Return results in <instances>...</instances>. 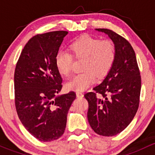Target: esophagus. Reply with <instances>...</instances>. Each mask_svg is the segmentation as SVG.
<instances>
[{
	"instance_id": "esophagus-1",
	"label": "esophagus",
	"mask_w": 155,
	"mask_h": 155,
	"mask_svg": "<svg viewBox=\"0 0 155 155\" xmlns=\"http://www.w3.org/2000/svg\"><path fill=\"white\" fill-rule=\"evenodd\" d=\"M76 97H83V94L81 91H77L76 92Z\"/></svg>"
}]
</instances>
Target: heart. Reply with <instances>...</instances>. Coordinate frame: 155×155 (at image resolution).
<instances>
[{"mask_svg":"<svg viewBox=\"0 0 155 155\" xmlns=\"http://www.w3.org/2000/svg\"><path fill=\"white\" fill-rule=\"evenodd\" d=\"M68 53L56 54L55 66L61 76L69 77L73 70V58H82V73L66 84L67 90H86L97 79L105 77L110 72L116 58V47L112 40L92 36L82 35L68 46Z\"/></svg>","mask_w":155,"mask_h":155,"instance_id":"obj_1","label":"heart"}]
</instances>
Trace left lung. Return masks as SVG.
Masks as SVG:
<instances>
[{
	"label": "left lung",
	"mask_w": 155,
	"mask_h": 155,
	"mask_svg": "<svg viewBox=\"0 0 155 155\" xmlns=\"http://www.w3.org/2000/svg\"><path fill=\"white\" fill-rule=\"evenodd\" d=\"M96 31L107 34L115 43L116 58L105 79L93 88L94 91L84 97L88 102L87 120L93 130L99 135L112 137L124 130L137 113L141 76L135 51L129 42L111 30Z\"/></svg>",
	"instance_id": "obj_1"
}]
</instances>
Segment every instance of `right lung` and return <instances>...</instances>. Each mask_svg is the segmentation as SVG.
<instances>
[{"label": "right lung", "mask_w": 155, "mask_h": 155, "mask_svg": "<svg viewBox=\"0 0 155 155\" xmlns=\"http://www.w3.org/2000/svg\"><path fill=\"white\" fill-rule=\"evenodd\" d=\"M68 31L37 34L21 51L14 74L17 114L28 131L43 142L63 135L74 91L58 94L62 78L55 66V57Z\"/></svg>", "instance_id": "add662e5"}]
</instances>
